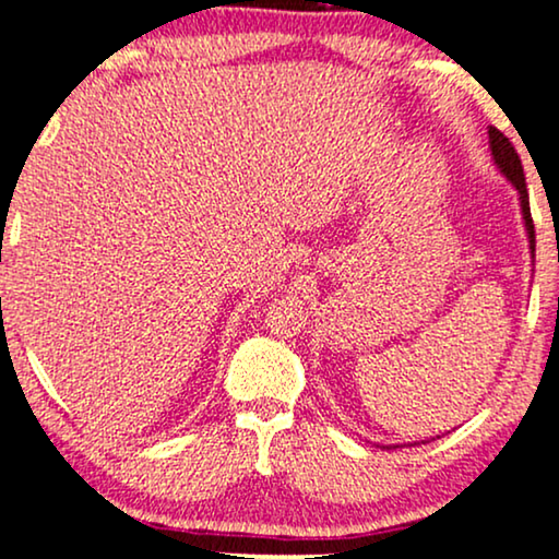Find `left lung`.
Wrapping results in <instances>:
<instances>
[{
  "label": "left lung",
  "mask_w": 559,
  "mask_h": 559,
  "mask_svg": "<svg viewBox=\"0 0 559 559\" xmlns=\"http://www.w3.org/2000/svg\"><path fill=\"white\" fill-rule=\"evenodd\" d=\"M487 133H490V150H492V157H496V165L500 167V173H503L506 178L513 182L515 190H519V195H521V211H524L528 242H532V252H534V247H536L534 245V218H532V209H528L524 165H521V157H519V152H515V146L503 136V133H500L498 129H492V126ZM392 449H397V447H392Z\"/></svg>",
  "instance_id": "obj_1"
}]
</instances>
